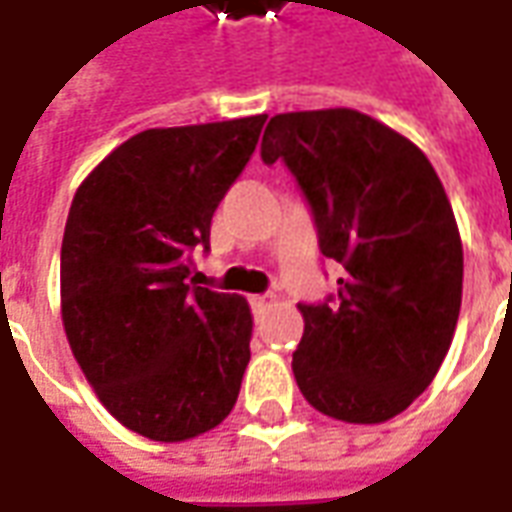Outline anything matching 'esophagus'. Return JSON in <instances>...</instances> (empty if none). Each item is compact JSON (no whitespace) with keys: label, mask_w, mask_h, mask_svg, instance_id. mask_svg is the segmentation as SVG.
Returning a JSON list of instances; mask_svg holds the SVG:
<instances>
[{"label":"esophagus","mask_w":512,"mask_h":512,"mask_svg":"<svg viewBox=\"0 0 512 512\" xmlns=\"http://www.w3.org/2000/svg\"><path fill=\"white\" fill-rule=\"evenodd\" d=\"M275 303L273 295H256L253 297V308H259V311H264V308H270Z\"/></svg>","instance_id":"1"}]
</instances>
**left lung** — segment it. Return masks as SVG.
I'll return each instance as SVG.
<instances>
[{
	"instance_id": "8db88e82",
	"label": "left lung",
	"mask_w": 512,
	"mask_h": 512,
	"mask_svg": "<svg viewBox=\"0 0 512 512\" xmlns=\"http://www.w3.org/2000/svg\"><path fill=\"white\" fill-rule=\"evenodd\" d=\"M262 159L295 173L322 256L344 267L331 303L297 306V389L339 422H389L433 383L458 325L463 242L444 184L405 134L350 107L275 115Z\"/></svg>"
}]
</instances>
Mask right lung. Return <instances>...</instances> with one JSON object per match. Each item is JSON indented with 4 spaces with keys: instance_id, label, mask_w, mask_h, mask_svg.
<instances>
[{
    "instance_id": "1",
    "label": "right lung",
    "mask_w": 512,
    "mask_h": 512,
    "mask_svg": "<svg viewBox=\"0 0 512 512\" xmlns=\"http://www.w3.org/2000/svg\"><path fill=\"white\" fill-rule=\"evenodd\" d=\"M267 115L146 129L79 184L60 250V314L76 364L132 433L179 444L226 419L250 361L242 295L190 286L217 204Z\"/></svg>"
}]
</instances>
